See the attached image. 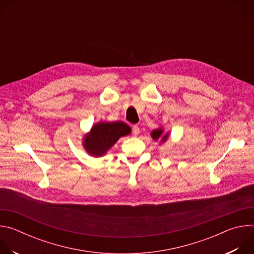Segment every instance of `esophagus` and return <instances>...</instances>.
Returning <instances> with one entry per match:
<instances>
[{
	"instance_id": "esophagus-1",
	"label": "esophagus",
	"mask_w": 254,
	"mask_h": 254,
	"mask_svg": "<svg viewBox=\"0 0 254 254\" xmlns=\"http://www.w3.org/2000/svg\"><path fill=\"white\" fill-rule=\"evenodd\" d=\"M131 132H132V134H133V135H135V136H136V135L139 133V127H138V126H133V127H132V131H131Z\"/></svg>"
}]
</instances>
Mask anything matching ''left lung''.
<instances>
[{
  "label": "left lung",
  "mask_w": 254,
  "mask_h": 254,
  "mask_svg": "<svg viewBox=\"0 0 254 254\" xmlns=\"http://www.w3.org/2000/svg\"><path fill=\"white\" fill-rule=\"evenodd\" d=\"M162 129H156V130H153V132H152V136H153V138L154 139H158L159 137H160V135L162 134ZM166 138H167V135H165L164 137H163V141H165L166 140Z\"/></svg>",
  "instance_id": "obj_1"
}]
</instances>
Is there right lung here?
Returning a JSON list of instances; mask_svg holds the SVG:
<instances>
[{
  "mask_svg": "<svg viewBox=\"0 0 254 254\" xmlns=\"http://www.w3.org/2000/svg\"><path fill=\"white\" fill-rule=\"evenodd\" d=\"M129 132L130 127L123 122L100 123L93 126L90 133L85 136L84 147L90 155L99 157L113 147L121 136Z\"/></svg>",
  "mask_w": 254,
  "mask_h": 254,
  "instance_id": "obj_1",
  "label": "right lung"
}]
</instances>
